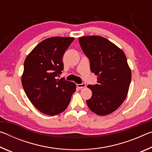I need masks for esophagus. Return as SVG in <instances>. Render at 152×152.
Here are the masks:
<instances>
[{
  "label": "esophagus",
  "instance_id": "1",
  "mask_svg": "<svg viewBox=\"0 0 152 152\" xmlns=\"http://www.w3.org/2000/svg\"><path fill=\"white\" fill-rule=\"evenodd\" d=\"M76 86L78 87L79 88H84V87H86V84L85 83H82V84H78L76 85Z\"/></svg>",
  "mask_w": 152,
  "mask_h": 152
}]
</instances>
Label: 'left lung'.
<instances>
[{"mask_svg":"<svg viewBox=\"0 0 152 152\" xmlns=\"http://www.w3.org/2000/svg\"><path fill=\"white\" fill-rule=\"evenodd\" d=\"M78 40L91 72L97 76V84L88 86L92 94L86 104L97 115H109L127 97L132 80L127 58L123 50L101 36H83Z\"/></svg>","mask_w":152,"mask_h":152,"instance_id":"left-lung-1","label":"left lung"}]
</instances>
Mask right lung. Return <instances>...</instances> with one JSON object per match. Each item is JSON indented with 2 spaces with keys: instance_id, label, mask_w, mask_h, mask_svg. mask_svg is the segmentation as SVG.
<instances>
[{
  "instance_id": "obj_1",
  "label": "right lung",
  "mask_w": 152,
  "mask_h": 152,
  "mask_svg": "<svg viewBox=\"0 0 152 152\" xmlns=\"http://www.w3.org/2000/svg\"><path fill=\"white\" fill-rule=\"evenodd\" d=\"M74 37H53L42 41L27 56L22 85L31 103L48 115L62 113L76 91V84L56 79L64 70L63 56Z\"/></svg>"
}]
</instances>
